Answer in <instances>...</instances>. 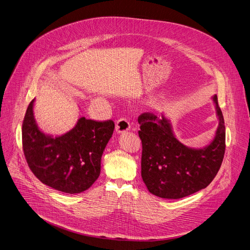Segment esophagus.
I'll use <instances>...</instances> for the list:
<instances>
[{
    "label": "esophagus",
    "instance_id": "obj_1",
    "mask_svg": "<svg viewBox=\"0 0 250 250\" xmlns=\"http://www.w3.org/2000/svg\"><path fill=\"white\" fill-rule=\"evenodd\" d=\"M129 128H130V124H129V122L126 119L122 118V119H119L117 121V123H116V130L119 133L127 131Z\"/></svg>",
    "mask_w": 250,
    "mask_h": 250
}]
</instances>
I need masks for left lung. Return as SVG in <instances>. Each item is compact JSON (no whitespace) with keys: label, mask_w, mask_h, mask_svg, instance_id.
<instances>
[{"label":"left lung","mask_w":250,"mask_h":250,"mask_svg":"<svg viewBox=\"0 0 250 250\" xmlns=\"http://www.w3.org/2000/svg\"><path fill=\"white\" fill-rule=\"evenodd\" d=\"M219 125L213 142L203 149L187 147L172 133L168 121L152 112L139 117L142 177L148 191L177 199L206 188L217 174L225 152V125L217 97H213Z\"/></svg>","instance_id":"8db88e82"}]
</instances>
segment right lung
I'll return each mask as SVG.
<instances>
[{
	"label": "right lung",
	"mask_w": 250,
	"mask_h": 250,
	"mask_svg": "<svg viewBox=\"0 0 250 250\" xmlns=\"http://www.w3.org/2000/svg\"><path fill=\"white\" fill-rule=\"evenodd\" d=\"M34 101L21 126L22 150L30 169L41 183L59 191L75 194L86 190L100 176L102 155L115 123L81 118L72 130L51 138L36 125Z\"/></svg>",
	"instance_id": "obj_1"
}]
</instances>
